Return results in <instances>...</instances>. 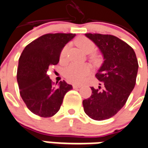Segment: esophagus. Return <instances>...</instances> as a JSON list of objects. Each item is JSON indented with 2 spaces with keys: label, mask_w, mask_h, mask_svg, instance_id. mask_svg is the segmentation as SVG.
<instances>
[{
  "label": "esophagus",
  "mask_w": 148,
  "mask_h": 148,
  "mask_svg": "<svg viewBox=\"0 0 148 148\" xmlns=\"http://www.w3.org/2000/svg\"><path fill=\"white\" fill-rule=\"evenodd\" d=\"M80 87H81V85H77V84H74V85H73V88H74V89H77V88Z\"/></svg>",
  "instance_id": "34e87169"
}]
</instances>
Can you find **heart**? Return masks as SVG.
<instances>
[{
    "mask_svg": "<svg viewBox=\"0 0 148 148\" xmlns=\"http://www.w3.org/2000/svg\"><path fill=\"white\" fill-rule=\"evenodd\" d=\"M75 43L78 47H80L85 53H91L95 49V44L92 40L86 37H80L75 40ZM68 50V45H65L63 47L60 53V60L64 62L66 59L67 53ZM90 59L93 63L97 64L100 61V58L97 55H92ZM91 68L89 64H71L68 65L65 70L64 74V77L70 83L75 84H82L86 78L90 74Z\"/></svg>",
    "mask_w": 148,
    "mask_h": 148,
    "instance_id": "b5f03b06",
    "label": "heart"
}]
</instances>
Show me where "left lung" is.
<instances>
[{
  "label": "left lung",
  "mask_w": 148,
  "mask_h": 148,
  "mask_svg": "<svg viewBox=\"0 0 148 148\" xmlns=\"http://www.w3.org/2000/svg\"><path fill=\"white\" fill-rule=\"evenodd\" d=\"M85 35L98 46L105 61L95 74L101 82L100 86L91 87V96L83 101L84 110L92 120H108L125 105L135 87L138 59L134 49L115 36L91 33Z\"/></svg>",
  "instance_id": "obj_1"
}]
</instances>
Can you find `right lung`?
I'll list each match as a JSON object with an SVG mask.
<instances>
[{
	"mask_svg": "<svg viewBox=\"0 0 148 148\" xmlns=\"http://www.w3.org/2000/svg\"><path fill=\"white\" fill-rule=\"evenodd\" d=\"M75 34H46L26 46L18 59L17 82L27 108L41 117L54 116L64 95L73 89L63 80L59 85L47 75V71L59 63L61 50Z\"/></svg>",
	"mask_w": 148,
	"mask_h": 148,
	"instance_id": "1",
	"label": "right lung"
}]
</instances>
